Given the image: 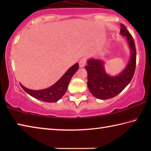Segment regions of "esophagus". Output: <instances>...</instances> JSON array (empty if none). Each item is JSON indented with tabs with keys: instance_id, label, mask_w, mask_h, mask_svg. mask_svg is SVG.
Instances as JSON below:
<instances>
[{
	"instance_id": "34e87169",
	"label": "esophagus",
	"mask_w": 151,
	"mask_h": 151,
	"mask_svg": "<svg viewBox=\"0 0 151 151\" xmlns=\"http://www.w3.org/2000/svg\"><path fill=\"white\" fill-rule=\"evenodd\" d=\"M86 60L85 58H82L80 59V60H79V66H80L81 68H83L84 67V66H85L86 65Z\"/></svg>"
}]
</instances>
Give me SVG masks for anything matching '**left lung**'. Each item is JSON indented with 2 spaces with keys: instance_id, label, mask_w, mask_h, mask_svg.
I'll list each match as a JSON object with an SVG mask.
<instances>
[{
  "instance_id": "left-lung-1",
  "label": "left lung",
  "mask_w": 151,
  "mask_h": 151,
  "mask_svg": "<svg viewBox=\"0 0 151 151\" xmlns=\"http://www.w3.org/2000/svg\"><path fill=\"white\" fill-rule=\"evenodd\" d=\"M120 35L126 38L130 50V59L121 73L111 76L106 73L104 60L94 58L87 60L85 68L88 75V88L91 93L97 99L103 100L113 98L129 85L133 77L137 58L134 41L122 24H121Z\"/></svg>"
}]
</instances>
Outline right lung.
<instances>
[{
    "mask_svg": "<svg viewBox=\"0 0 151 151\" xmlns=\"http://www.w3.org/2000/svg\"><path fill=\"white\" fill-rule=\"evenodd\" d=\"M78 63H76L68 68L54 85L47 88L41 89V90H32L26 88L20 83V85L26 93L38 100L48 102V103H55L59 101L65 94L70 79L78 70Z\"/></svg>",
    "mask_w": 151,
    "mask_h": 151,
    "instance_id": "obj_1",
    "label": "right lung"
}]
</instances>
